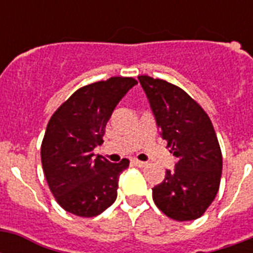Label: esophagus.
Returning <instances> with one entry per match:
<instances>
[{
	"instance_id": "esophagus-1",
	"label": "esophagus",
	"mask_w": 253,
	"mask_h": 253,
	"mask_svg": "<svg viewBox=\"0 0 253 253\" xmlns=\"http://www.w3.org/2000/svg\"><path fill=\"white\" fill-rule=\"evenodd\" d=\"M132 164L136 167H139V168H143V167H146L147 163L140 162V160H138V159H132Z\"/></svg>"
}]
</instances>
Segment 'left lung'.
<instances>
[{"label":"left lung","mask_w":253,"mask_h":253,"mask_svg":"<svg viewBox=\"0 0 253 253\" xmlns=\"http://www.w3.org/2000/svg\"><path fill=\"white\" fill-rule=\"evenodd\" d=\"M163 139L177 158L162 184L152 188L155 205L174 220L200 218L215 198L222 176V152L206 111L168 81L139 76Z\"/></svg>","instance_id":"left-lung-1"}]
</instances>
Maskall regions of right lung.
<instances>
[{"label":"right lung","mask_w":253,"mask_h":253,"mask_svg":"<svg viewBox=\"0 0 253 253\" xmlns=\"http://www.w3.org/2000/svg\"><path fill=\"white\" fill-rule=\"evenodd\" d=\"M136 84L132 77H110L85 85L49 119L42 142V166L49 190L65 211L90 218L117 200L119 176L130 162L110 163L93 151L103 143L115 106Z\"/></svg>","instance_id":"right-lung-1"}]
</instances>
